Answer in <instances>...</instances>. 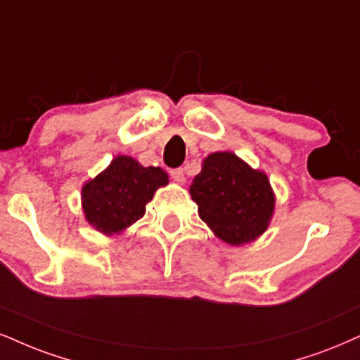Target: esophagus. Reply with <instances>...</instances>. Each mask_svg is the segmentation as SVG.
Here are the masks:
<instances>
[{
	"label": "esophagus",
	"mask_w": 360,
	"mask_h": 360,
	"mask_svg": "<svg viewBox=\"0 0 360 360\" xmlns=\"http://www.w3.org/2000/svg\"><path fill=\"white\" fill-rule=\"evenodd\" d=\"M172 179L175 181H179V184H185V172L184 168H173V170L170 172Z\"/></svg>",
	"instance_id": "obj_1"
}]
</instances>
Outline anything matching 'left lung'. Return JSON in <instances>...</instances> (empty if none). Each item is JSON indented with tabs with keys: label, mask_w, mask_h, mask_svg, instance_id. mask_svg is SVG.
<instances>
[{
	"label": "left lung",
	"mask_w": 360,
	"mask_h": 360,
	"mask_svg": "<svg viewBox=\"0 0 360 360\" xmlns=\"http://www.w3.org/2000/svg\"><path fill=\"white\" fill-rule=\"evenodd\" d=\"M188 192L200 219L229 245L257 240L274 217L275 193L267 173L252 168L233 152L203 158Z\"/></svg>",
	"instance_id": "1"
}]
</instances>
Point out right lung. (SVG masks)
I'll return each mask as SVG.
<instances>
[{"mask_svg":"<svg viewBox=\"0 0 360 360\" xmlns=\"http://www.w3.org/2000/svg\"><path fill=\"white\" fill-rule=\"evenodd\" d=\"M168 185V173L160 167H143L128 155H117L103 172L82 187L85 220L100 233H123L145 215V205L160 187Z\"/></svg>","mask_w":360,"mask_h":360,"instance_id":"right-lung-1","label":"right lung"}]
</instances>
